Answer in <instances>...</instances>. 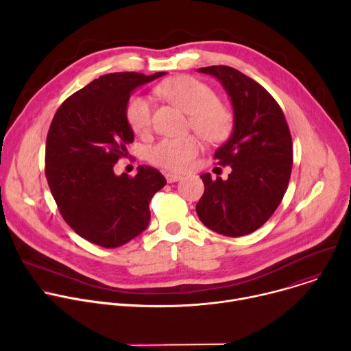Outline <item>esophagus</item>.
Instances as JSON below:
<instances>
[{
    "instance_id": "obj_1",
    "label": "esophagus",
    "mask_w": 351,
    "mask_h": 351,
    "mask_svg": "<svg viewBox=\"0 0 351 351\" xmlns=\"http://www.w3.org/2000/svg\"><path fill=\"white\" fill-rule=\"evenodd\" d=\"M165 176H167L168 183H175V182H179V180L182 179V176H180V175H176V173H167Z\"/></svg>"
}]
</instances>
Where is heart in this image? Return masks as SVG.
<instances>
[{"mask_svg":"<svg viewBox=\"0 0 351 351\" xmlns=\"http://www.w3.org/2000/svg\"><path fill=\"white\" fill-rule=\"evenodd\" d=\"M157 93L190 115L191 128L208 141L223 140L232 129V115L217 103L215 91L191 76H176L162 82ZM126 119L132 130L144 134L152 126V104L145 97H133L126 106ZM199 152L194 136L164 138L149 147L148 160L168 171H184Z\"/></svg>","mask_w":351,"mask_h":351,"instance_id":"1","label":"heart"}]
</instances>
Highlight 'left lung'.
<instances>
[{"instance_id": "obj_1", "label": "left lung", "mask_w": 351, "mask_h": 351, "mask_svg": "<svg viewBox=\"0 0 351 351\" xmlns=\"http://www.w3.org/2000/svg\"><path fill=\"white\" fill-rule=\"evenodd\" d=\"M214 76L233 107L230 137L215 152L218 165L230 167L226 180L203 173L204 194L197 215L211 230L239 237L263 226L286 193L293 144L285 115L272 95L234 68L214 65L197 69Z\"/></svg>"}]
</instances>
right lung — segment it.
I'll return each mask as SVG.
<instances>
[{
  "label": "right lung",
  "mask_w": 351,
  "mask_h": 351,
  "mask_svg": "<svg viewBox=\"0 0 351 351\" xmlns=\"http://www.w3.org/2000/svg\"><path fill=\"white\" fill-rule=\"evenodd\" d=\"M165 72L108 73L94 79L61 104L49 126L45 176L65 222L83 239L119 247L149 223V202L167 180L152 167L117 175L134 134L126 119L130 94Z\"/></svg>",
  "instance_id": "add662e5"
}]
</instances>
